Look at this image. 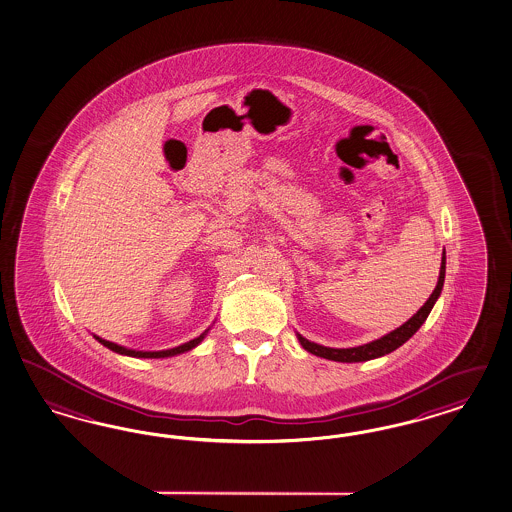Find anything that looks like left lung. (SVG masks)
<instances>
[{
	"label": "left lung",
	"mask_w": 512,
	"mask_h": 512,
	"mask_svg": "<svg viewBox=\"0 0 512 512\" xmlns=\"http://www.w3.org/2000/svg\"><path fill=\"white\" fill-rule=\"evenodd\" d=\"M443 282H445V252L441 256L438 284H436L432 295L428 297V301L424 303L423 307L419 308V312L413 314L408 322L396 327L395 331H391L389 335L381 336L378 340H372V342L363 344V346H357V348H327V346H320L316 342H310L305 336L297 335V338H299V342L305 350L318 355V357H323V359L338 361V363H361V361H370V359H376L381 355H387V353L395 351L396 348H400L404 342H408L409 338L415 335L419 331V327L426 322L430 310L434 307V303L438 301L439 293L443 290Z\"/></svg>",
	"instance_id": "8db88e82"
}]
</instances>
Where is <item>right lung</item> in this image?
<instances>
[{
  "label": "right lung",
  "instance_id": "add662e5",
  "mask_svg": "<svg viewBox=\"0 0 512 512\" xmlns=\"http://www.w3.org/2000/svg\"><path fill=\"white\" fill-rule=\"evenodd\" d=\"M209 331V329H207ZM207 331L202 333V335L198 336V338H194V340H189V342H185V344H181V346H177V348H172V350H162V351H136L129 350V348H123V346H119V344H114V342H110V340H104L101 336H95L103 346H106L108 350L116 351V353H121V355H129V357H138V359H162V357H174V355H179V353H185V351H190L192 348H196L202 340H204V336L207 335Z\"/></svg>",
  "mask_w": 512,
  "mask_h": 512
}]
</instances>
